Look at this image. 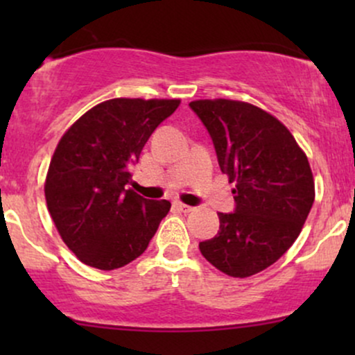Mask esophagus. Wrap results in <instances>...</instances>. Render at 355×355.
I'll return each instance as SVG.
<instances>
[{
    "label": "esophagus",
    "instance_id": "obj_1",
    "mask_svg": "<svg viewBox=\"0 0 355 355\" xmlns=\"http://www.w3.org/2000/svg\"><path fill=\"white\" fill-rule=\"evenodd\" d=\"M173 209L182 211V214H189V211L193 210V207L185 205V203H182V202H173Z\"/></svg>",
    "mask_w": 355,
    "mask_h": 355
}]
</instances>
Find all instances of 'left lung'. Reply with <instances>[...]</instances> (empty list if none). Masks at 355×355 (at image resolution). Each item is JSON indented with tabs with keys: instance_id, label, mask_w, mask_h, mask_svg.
I'll use <instances>...</instances> for the list:
<instances>
[{
	"instance_id": "1",
	"label": "left lung",
	"mask_w": 355,
	"mask_h": 355,
	"mask_svg": "<svg viewBox=\"0 0 355 355\" xmlns=\"http://www.w3.org/2000/svg\"><path fill=\"white\" fill-rule=\"evenodd\" d=\"M189 107L214 141L222 173L235 182V209L218 214L220 229L200 252L230 277H250L282 257L312 209L307 157L277 118L250 103L198 100Z\"/></svg>"
}]
</instances>
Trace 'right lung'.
I'll return each instance as SVG.
<instances>
[{
	"label": "right lung",
	"instance_id": "1",
	"mask_svg": "<svg viewBox=\"0 0 355 355\" xmlns=\"http://www.w3.org/2000/svg\"><path fill=\"white\" fill-rule=\"evenodd\" d=\"M178 105L180 100L113 98L61 137L44 197L63 242L87 266L115 270L135 260L168 214V200H148L126 185L150 135Z\"/></svg>",
	"mask_w": 355,
	"mask_h": 355
}]
</instances>
